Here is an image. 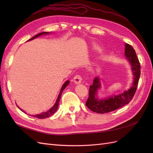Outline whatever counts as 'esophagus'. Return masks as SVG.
Returning <instances> with one entry per match:
<instances>
[{"mask_svg":"<svg viewBox=\"0 0 153 153\" xmlns=\"http://www.w3.org/2000/svg\"><path fill=\"white\" fill-rule=\"evenodd\" d=\"M82 76L80 75H76L75 76V77L73 78V82H75V84H79L82 82Z\"/></svg>","mask_w":153,"mask_h":153,"instance_id":"1","label":"esophagus"}]
</instances>
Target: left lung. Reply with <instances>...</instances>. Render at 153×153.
<instances>
[{
  "instance_id": "obj_1",
  "label": "left lung",
  "mask_w": 153,
  "mask_h": 153,
  "mask_svg": "<svg viewBox=\"0 0 153 153\" xmlns=\"http://www.w3.org/2000/svg\"><path fill=\"white\" fill-rule=\"evenodd\" d=\"M125 56L131 65L133 73V82L129 89L124 91L122 94L114 95L109 98L99 99L97 92L101 87L100 78L97 76L93 80V84L90 86L89 98L85 105L91 110L99 114H105L123 107L131 101L135 94L140 76V65L136 52L130 45L125 44Z\"/></svg>"
}]
</instances>
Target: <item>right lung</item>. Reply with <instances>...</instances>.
<instances>
[{"mask_svg":"<svg viewBox=\"0 0 153 153\" xmlns=\"http://www.w3.org/2000/svg\"><path fill=\"white\" fill-rule=\"evenodd\" d=\"M49 34L48 32H41V33L36 35L35 36L33 37V38H32L31 39H29L28 41H30V40L34 39H35V38H38V37H39V36H41V35H43V34ZM69 80H67V81H66L65 83H64V84H63V85H62V87H61V91H60V93H59V96H58V98H57V100H56V102H55V105L52 106V108H51L49 110H48L47 112H43V113H41V114H38V115H33V117H36V118H39V119H45V118H47V117H48L51 116V115H53L55 112H56V110H57V108H58L59 101H60V100H61V98L62 92V91L64 90V89H65V88L69 85ZM18 108H19V107H18ZM20 110H22V109H20ZM22 111H23V112H24V113H25L24 110H22Z\"/></svg>","mask_w":153,"mask_h":153,"instance_id":"right-lung-1","label":"right lung"}]
</instances>
